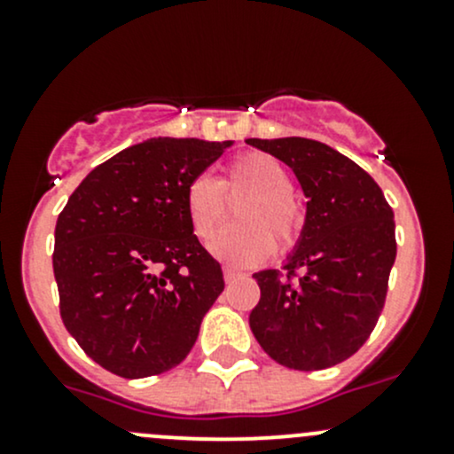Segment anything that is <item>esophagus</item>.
I'll list each match as a JSON object with an SVG mask.
<instances>
[{"label":"esophagus","instance_id":"obj_1","mask_svg":"<svg viewBox=\"0 0 454 454\" xmlns=\"http://www.w3.org/2000/svg\"><path fill=\"white\" fill-rule=\"evenodd\" d=\"M223 278H226V283L231 286V283L239 281V278H244V274L235 272V270H223Z\"/></svg>","mask_w":454,"mask_h":454}]
</instances>
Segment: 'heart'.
Returning a JSON list of instances; mask_svg holds the SVG:
<instances>
[{
	"instance_id": "1",
	"label": "heart",
	"mask_w": 454,
	"mask_h": 454,
	"mask_svg": "<svg viewBox=\"0 0 454 454\" xmlns=\"http://www.w3.org/2000/svg\"><path fill=\"white\" fill-rule=\"evenodd\" d=\"M246 194L238 205L239 224L224 229L208 244L210 254L232 268L263 263L274 253L296 246L305 226V208L294 195L290 168L263 151H246L223 168V176L200 173L186 184L184 208L193 235L208 239L227 212L226 197Z\"/></svg>"
}]
</instances>
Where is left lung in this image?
<instances>
[{
  "mask_svg": "<svg viewBox=\"0 0 454 454\" xmlns=\"http://www.w3.org/2000/svg\"><path fill=\"white\" fill-rule=\"evenodd\" d=\"M246 142L286 162L309 200L283 270L253 274L261 299L250 329L283 367H333L369 340L382 314L397 253L393 208L364 168L323 142Z\"/></svg>",
  "mask_w": 454,
  "mask_h": 454,
  "instance_id": "left-lung-1",
  "label": "left lung"
}]
</instances>
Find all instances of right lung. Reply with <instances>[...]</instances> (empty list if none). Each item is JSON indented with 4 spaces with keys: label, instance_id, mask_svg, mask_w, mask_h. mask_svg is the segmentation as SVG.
<instances>
[{
    "label": "right lung",
    "instance_id": "right-lung-1",
    "mask_svg": "<svg viewBox=\"0 0 454 454\" xmlns=\"http://www.w3.org/2000/svg\"><path fill=\"white\" fill-rule=\"evenodd\" d=\"M232 142L151 138L98 164L54 231L63 325L121 378L177 367L223 292L222 265L193 235L186 184Z\"/></svg>",
    "mask_w": 454,
    "mask_h": 454
}]
</instances>
